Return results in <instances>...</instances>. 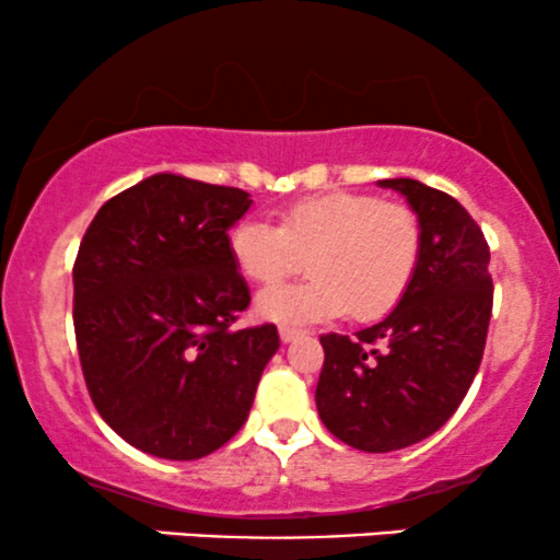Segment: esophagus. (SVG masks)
<instances>
[{
	"label": "esophagus",
	"mask_w": 560,
	"mask_h": 560,
	"mask_svg": "<svg viewBox=\"0 0 560 560\" xmlns=\"http://www.w3.org/2000/svg\"><path fill=\"white\" fill-rule=\"evenodd\" d=\"M300 334H302V329H294V326H281L279 329L281 342H292V339H298Z\"/></svg>",
	"instance_id": "esophagus-1"
}]
</instances>
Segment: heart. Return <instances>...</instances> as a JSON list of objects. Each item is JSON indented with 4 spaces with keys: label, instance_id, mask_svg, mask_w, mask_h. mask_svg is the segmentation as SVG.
Wrapping results in <instances>:
<instances>
[{
    "label": "heart",
    "instance_id": "obj_1",
    "mask_svg": "<svg viewBox=\"0 0 560 560\" xmlns=\"http://www.w3.org/2000/svg\"><path fill=\"white\" fill-rule=\"evenodd\" d=\"M229 253L244 279L271 284L311 268L300 284H273L258 313L279 324H313L350 311L361 320L387 316L408 292L421 258L419 215L363 191L294 199L281 223L244 218L229 231Z\"/></svg>",
    "mask_w": 560,
    "mask_h": 560
}]
</instances>
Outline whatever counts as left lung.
<instances>
[{
	"label": "left lung",
	"mask_w": 560,
	"mask_h": 560,
	"mask_svg": "<svg viewBox=\"0 0 560 560\" xmlns=\"http://www.w3.org/2000/svg\"><path fill=\"white\" fill-rule=\"evenodd\" d=\"M421 223L405 298L369 329L324 334L316 405L324 427L363 453L427 440L477 376L492 313L490 247L458 199L413 178H384Z\"/></svg>",
	"instance_id": "8db88e82"
}]
</instances>
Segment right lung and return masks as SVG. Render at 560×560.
Listing matches in <instances>:
<instances>
[{"instance_id":"1","label":"right lung","mask_w":560,"mask_h":560,"mask_svg":"<svg viewBox=\"0 0 560 560\" xmlns=\"http://www.w3.org/2000/svg\"><path fill=\"white\" fill-rule=\"evenodd\" d=\"M236 186L158 173L107 199L73 262V326L94 408L128 445L205 458L247 421L279 350L273 324L234 329L249 289L229 229Z\"/></svg>"}]
</instances>
